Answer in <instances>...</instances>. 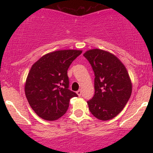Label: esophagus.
<instances>
[{
  "label": "esophagus",
  "instance_id": "1",
  "mask_svg": "<svg viewBox=\"0 0 153 153\" xmlns=\"http://www.w3.org/2000/svg\"><path fill=\"white\" fill-rule=\"evenodd\" d=\"M76 93H77V94H78L79 96H81V93H82V91H80V90H78V91H77Z\"/></svg>",
  "mask_w": 153,
  "mask_h": 153
}]
</instances>
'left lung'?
<instances>
[{
	"label": "left lung",
	"instance_id": "left-lung-1",
	"mask_svg": "<svg viewBox=\"0 0 153 153\" xmlns=\"http://www.w3.org/2000/svg\"><path fill=\"white\" fill-rule=\"evenodd\" d=\"M94 72L95 94L87 101L91 113L102 121L114 118L131 94V82L125 66L114 54L94 49L83 54Z\"/></svg>",
	"mask_w": 153,
	"mask_h": 153
}]
</instances>
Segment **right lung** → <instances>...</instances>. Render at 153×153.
<instances>
[{"instance_id":"right-lung-1","label":"right lung","mask_w":153,"mask_h":153,"mask_svg":"<svg viewBox=\"0 0 153 153\" xmlns=\"http://www.w3.org/2000/svg\"><path fill=\"white\" fill-rule=\"evenodd\" d=\"M81 50H66L42 56L31 66L25 83L29 105L42 119L54 121L66 113L70 99L78 95L68 89V70Z\"/></svg>"}]
</instances>
